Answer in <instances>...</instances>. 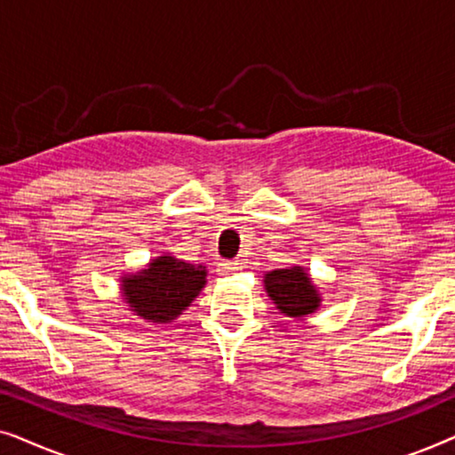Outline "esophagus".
<instances>
[{
  "label": "esophagus",
  "mask_w": 455,
  "mask_h": 455,
  "mask_svg": "<svg viewBox=\"0 0 455 455\" xmlns=\"http://www.w3.org/2000/svg\"><path fill=\"white\" fill-rule=\"evenodd\" d=\"M238 269H240L238 260H223V263L220 265V271L223 273V275H232V273H235Z\"/></svg>",
  "instance_id": "esophagus-1"
}]
</instances>
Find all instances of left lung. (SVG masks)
<instances>
[{
	"label": "left lung",
	"instance_id": "left-lung-1",
	"mask_svg": "<svg viewBox=\"0 0 455 455\" xmlns=\"http://www.w3.org/2000/svg\"><path fill=\"white\" fill-rule=\"evenodd\" d=\"M265 290L273 304L282 310L285 316L313 315L321 307V294L310 282L304 267H288V269H275L265 273Z\"/></svg>",
	"mask_w": 455,
	"mask_h": 455
}]
</instances>
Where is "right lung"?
<instances>
[{
    "mask_svg": "<svg viewBox=\"0 0 455 455\" xmlns=\"http://www.w3.org/2000/svg\"><path fill=\"white\" fill-rule=\"evenodd\" d=\"M207 283V269L172 254L153 259L147 269L122 277L124 300L140 319L170 323L190 307Z\"/></svg>",
    "mask_w": 455,
    "mask_h": 455,
    "instance_id": "right-lung-1",
    "label": "right lung"
}]
</instances>
